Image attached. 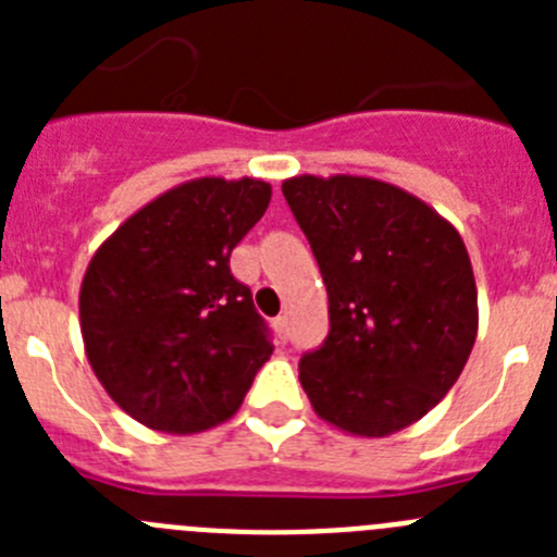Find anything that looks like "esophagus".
Instances as JSON below:
<instances>
[{
	"mask_svg": "<svg viewBox=\"0 0 557 557\" xmlns=\"http://www.w3.org/2000/svg\"><path fill=\"white\" fill-rule=\"evenodd\" d=\"M273 329H275V334H278V337L287 339V318H284V314H278V318H275Z\"/></svg>",
	"mask_w": 557,
	"mask_h": 557,
	"instance_id": "esophagus-1",
	"label": "esophagus"
}]
</instances>
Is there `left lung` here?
<instances>
[{"mask_svg": "<svg viewBox=\"0 0 557 557\" xmlns=\"http://www.w3.org/2000/svg\"><path fill=\"white\" fill-rule=\"evenodd\" d=\"M329 293V337L301 359L312 410L357 437L416 424L451 391L480 309L462 236L432 206L368 175L282 184Z\"/></svg>", "mask_w": 557, "mask_h": 557, "instance_id": "left-lung-1", "label": "left lung"}]
</instances>
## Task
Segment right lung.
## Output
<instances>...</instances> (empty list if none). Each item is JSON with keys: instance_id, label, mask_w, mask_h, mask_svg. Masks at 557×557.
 <instances>
[{"instance_id": "add662e5", "label": "right lung", "mask_w": 557, "mask_h": 557, "mask_svg": "<svg viewBox=\"0 0 557 557\" xmlns=\"http://www.w3.org/2000/svg\"><path fill=\"white\" fill-rule=\"evenodd\" d=\"M270 195L259 178L184 181L91 256L81 284L88 366L139 424L170 435L223 424L273 354L250 289L228 268Z\"/></svg>"}]
</instances>
